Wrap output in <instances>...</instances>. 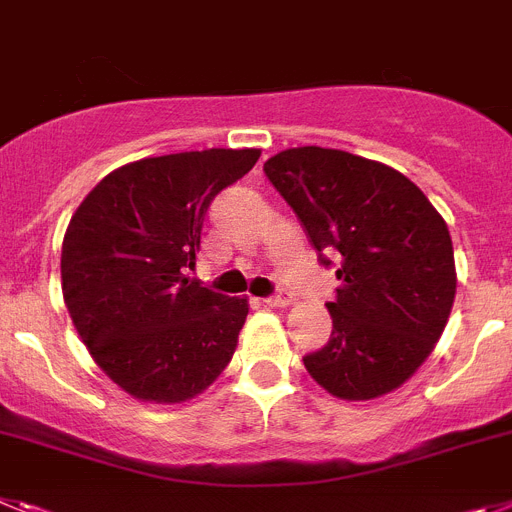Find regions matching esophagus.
Wrapping results in <instances>:
<instances>
[{"label":"esophagus","mask_w":512,"mask_h":512,"mask_svg":"<svg viewBox=\"0 0 512 512\" xmlns=\"http://www.w3.org/2000/svg\"><path fill=\"white\" fill-rule=\"evenodd\" d=\"M265 304L275 306V309H283V306L291 304V299L288 296H270V299H265Z\"/></svg>","instance_id":"esophagus-1"}]
</instances>
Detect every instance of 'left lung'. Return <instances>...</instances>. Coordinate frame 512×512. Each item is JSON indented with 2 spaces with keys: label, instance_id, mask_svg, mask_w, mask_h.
Masks as SVG:
<instances>
[{
  "label": "left lung",
  "instance_id": "left-lung-1",
  "mask_svg": "<svg viewBox=\"0 0 512 512\" xmlns=\"http://www.w3.org/2000/svg\"><path fill=\"white\" fill-rule=\"evenodd\" d=\"M265 175L317 252H340L332 337L304 358L309 376L345 402L399 389L451 317L456 262L443 216L410 177L350 151H278Z\"/></svg>",
  "mask_w": 512,
  "mask_h": 512
}]
</instances>
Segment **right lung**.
I'll return each mask as SVG.
<instances>
[{"label": "right lung", "mask_w": 512, "mask_h": 512, "mask_svg": "<svg viewBox=\"0 0 512 512\" xmlns=\"http://www.w3.org/2000/svg\"><path fill=\"white\" fill-rule=\"evenodd\" d=\"M260 149L146 157L102 177L66 226L61 291L77 335L139 402L198 397L237 350L250 301L190 281L211 201Z\"/></svg>", "instance_id": "1"}]
</instances>
